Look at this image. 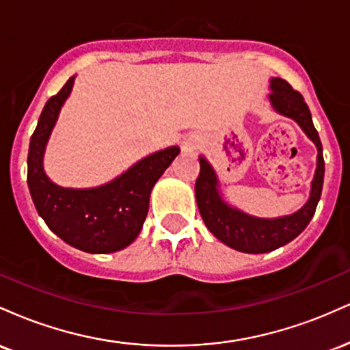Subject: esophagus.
<instances>
[{"mask_svg": "<svg viewBox=\"0 0 350 350\" xmlns=\"http://www.w3.org/2000/svg\"><path fill=\"white\" fill-rule=\"evenodd\" d=\"M184 150L194 151L196 150V143L191 142V139H189V142H184Z\"/></svg>", "mask_w": 350, "mask_h": 350, "instance_id": "34e87169", "label": "esophagus"}]
</instances>
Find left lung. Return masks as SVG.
I'll return each mask as SVG.
<instances>
[{"label":"left lung","mask_w":350,"mask_h":350,"mask_svg":"<svg viewBox=\"0 0 350 350\" xmlns=\"http://www.w3.org/2000/svg\"><path fill=\"white\" fill-rule=\"evenodd\" d=\"M270 105L276 113L288 116L299 124L304 135L314 143L317 150L314 178L311 180L309 199L295 214L263 219L247 214L228 204L220 192L219 178L212 164L204 156H199L200 172L196 180V200L204 224L215 239L227 247L243 253H267L273 252L296 239L316 212L321 199L324 180V158L323 144L312 124L311 111L299 92L293 90L286 80L273 77L270 80Z\"/></svg>","instance_id":"left-lung-1"}]
</instances>
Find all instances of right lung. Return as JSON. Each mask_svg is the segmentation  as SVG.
Returning a JSON list of instances; mask_svg holds the SVG:
<instances>
[{"mask_svg": "<svg viewBox=\"0 0 350 350\" xmlns=\"http://www.w3.org/2000/svg\"><path fill=\"white\" fill-rule=\"evenodd\" d=\"M74 80L75 75L47 100L39 116L27 152V186L38 214L64 242L87 253H113L139 235L152 187L180 150L170 146L152 152L97 187L74 189L52 183L44 171V151Z\"/></svg>", "mask_w": 350, "mask_h": 350, "instance_id": "add662e5", "label": "right lung"}]
</instances>
